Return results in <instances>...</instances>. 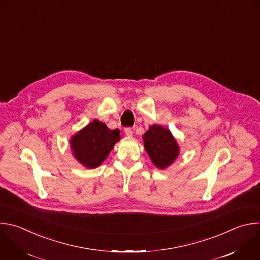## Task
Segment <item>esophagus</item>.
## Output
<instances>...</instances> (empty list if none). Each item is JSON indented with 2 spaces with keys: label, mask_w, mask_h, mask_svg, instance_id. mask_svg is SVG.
<instances>
[{
  "label": "esophagus",
  "mask_w": 260,
  "mask_h": 260,
  "mask_svg": "<svg viewBox=\"0 0 260 260\" xmlns=\"http://www.w3.org/2000/svg\"><path fill=\"white\" fill-rule=\"evenodd\" d=\"M124 134H125L127 137H132V136H133V128H132V127H125V128H124Z\"/></svg>",
  "instance_id": "1"
}]
</instances>
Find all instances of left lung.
Segmentation results:
<instances>
[{
  "label": "left lung",
  "mask_w": 260,
  "mask_h": 260,
  "mask_svg": "<svg viewBox=\"0 0 260 260\" xmlns=\"http://www.w3.org/2000/svg\"><path fill=\"white\" fill-rule=\"evenodd\" d=\"M144 147L154 165L166 168L179 155V146L171 133L160 125H152L143 136Z\"/></svg>",
  "instance_id": "8db88e82"
}]
</instances>
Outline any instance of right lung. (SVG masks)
I'll list each match as a JSON object with an SVG mask.
<instances>
[{
  "mask_svg": "<svg viewBox=\"0 0 260 260\" xmlns=\"http://www.w3.org/2000/svg\"><path fill=\"white\" fill-rule=\"evenodd\" d=\"M120 139L119 129L111 131L95 119L70 141L74 157L85 167H98Z\"/></svg>",
  "mask_w": 260,
  "mask_h": 260,
  "instance_id": "1",
  "label": "right lung"
}]
</instances>
